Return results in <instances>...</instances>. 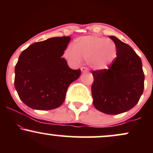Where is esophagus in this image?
<instances>
[{"label":"esophagus","mask_w":153,"mask_h":153,"mask_svg":"<svg viewBox=\"0 0 153 153\" xmlns=\"http://www.w3.org/2000/svg\"><path fill=\"white\" fill-rule=\"evenodd\" d=\"M80 70H81V71L82 72V73H85V72L88 71V69L86 67H82V68H80Z\"/></svg>","instance_id":"34e87169"}]
</instances>
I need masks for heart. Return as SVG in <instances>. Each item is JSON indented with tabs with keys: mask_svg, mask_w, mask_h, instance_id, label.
<instances>
[{
	"mask_svg": "<svg viewBox=\"0 0 153 153\" xmlns=\"http://www.w3.org/2000/svg\"><path fill=\"white\" fill-rule=\"evenodd\" d=\"M116 44L109 39L95 35H88L77 38L73 43V50L68 49L65 57L73 62L80 58L87 59L88 64L96 71L106 70L117 57Z\"/></svg>",
	"mask_w": 153,
	"mask_h": 153,
	"instance_id": "1",
	"label": "heart"
}]
</instances>
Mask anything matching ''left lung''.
<instances>
[{
    "instance_id": "1",
    "label": "left lung",
    "mask_w": 153,
    "mask_h": 153,
    "mask_svg": "<svg viewBox=\"0 0 153 153\" xmlns=\"http://www.w3.org/2000/svg\"><path fill=\"white\" fill-rule=\"evenodd\" d=\"M117 57L108 69L93 71L91 93L95 108L106 114L117 115L132 108L144 90L145 75L140 57L131 47L114 36Z\"/></svg>"
}]
</instances>
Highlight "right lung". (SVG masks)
Here are the masks:
<instances>
[{"label": "right lung", "instance_id": "obj_1", "mask_svg": "<svg viewBox=\"0 0 153 153\" xmlns=\"http://www.w3.org/2000/svg\"><path fill=\"white\" fill-rule=\"evenodd\" d=\"M70 36L35 42L21 53L15 67L14 85L20 99L36 110L58 108L68 87L80 77V70L69 68L64 51Z\"/></svg>", "mask_w": 153, "mask_h": 153}]
</instances>
